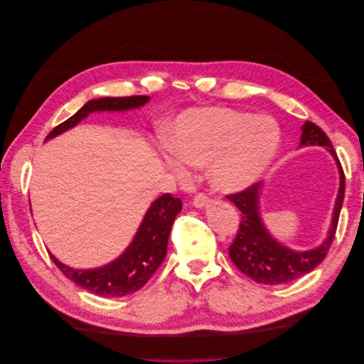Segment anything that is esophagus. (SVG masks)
Returning <instances> with one entry per match:
<instances>
[{"instance_id": "34e87169", "label": "esophagus", "mask_w": 364, "mask_h": 364, "mask_svg": "<svg viewBox=\"0 0 364 364\" xmlns=\"http://www.w3.org/2000/svg\"><path fill=\"white\" fill-rule=\"evenodd\" d=\"M193 205H194L196 208H203V206H208V205H209V199H208V197H206L203 193H199V194H196V196H194Z\"/></svg>"}]
</instances>
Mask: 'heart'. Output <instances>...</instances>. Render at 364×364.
Segmentation results:
<instances>
[{"instance_id": "heart-1", "label": "heart", "mask_w": 364, "mask_h": 364, "mask_svg": "<svg viewBox=\"0 0 364 364\" xmlns=\"http://www.w3.org/2000/svg\"><path fill=\"white\" fill-rule=\"evenodd\" d=\"M279 127L269 117L213 107L182 114L170 127L168 167L188 178L185 164L209 165V182L220 193L246 190L266 171L279 147Z\"/></svg>"}]
</instances>
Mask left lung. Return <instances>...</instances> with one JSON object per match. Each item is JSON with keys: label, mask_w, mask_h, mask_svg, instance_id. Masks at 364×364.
<instances>
[{"label": "left lung", "mask_w": 364, "mask_h": 364, "mask_svg": "<svg viewBox=\"0 0 364 364\" xmlns=\"http://www.w3.org/2000/svg\"><path fill=\"white\" fill-rule=\"evenodd\" d=\"M301 146H322L334 156L338 174H340V188L333 211L331 228L328 230V237L321 246L311 250H293L281 245L274 240L262 223L259 213V196L262 183H253L249 188L228 196L241 213V222L238 234L234 243L229 247V257L235 266L243 272L246 277L255 282L267 285H279L291 282L302 278L304 274L313 272L321 264L326 253L333 245L336 229L338 223V215L345 197V174L338 162L337 153L326 136L325 132L316 126L311 121H306L302 126Z\"/></svg>", "instance_id": "8db88e82"}]
</instances>
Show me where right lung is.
<instances>
[{"mask_svg": "<svg viewBox=\"0 0 364 364\" xmlns=\"http://www.w3.org/2000/svg\"><path fill=\"white\" fill-rule=\"evenodd\" d=\"M149 100V95L105 97L98 98V100H90L73 117L54 127L47 139L70 130L92 112L130 111V109L144 106ZM181 199L173 197L170 193L158 197L146 213L130 246L117 259L103 267L87 270L73 269L65 266L53 253H48L65 277L70 278L74 284L80 285L82 289L97 296L123 297L138 291L162 264L165 255H167L168 235L173 222L176 215L181 213Z\"/></svg>", "mask_w": 364, "mask_h": 364, "instance_id": "right-lung-1", "label": "right lung"}]
</instances>
